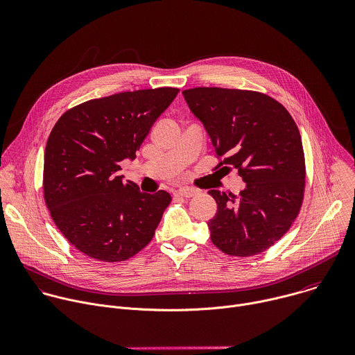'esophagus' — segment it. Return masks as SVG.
Instances as JSON below:
<instances>
[{
	"instance_id": "esophagus-1",
	"label": "esophagus",
	"mask_w": 355,
	"mask_h": 355,
	"mask_svg": "<svg viewBox=\"0 0 355 355\" xmlns=\"http://www.w3.org/2000/svg\"><path fill=\"white\" fill-rule=\"evenodd\" d=\"M175 195H180V196H184V198H192L196 195V191L193 189H189V188H180L175 191Z\"/></svg>"
}]
</instances>
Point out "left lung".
Listing matches in <instances>:
<instances>
[{
    "mask_svg": "<svg viewBox=\"0 0 355 355\" xmlns=\"http://www.w3.org/2000/svg\"><path fill=\"white\" fill-rule=\"evenodd\" d=\"M191 112L212 139L220 170L245 182L239 193L211 189L218 212L208 222L212 243L234 257L260 254L295 222L305 192L299 129L277 99L250 89L196 87L182 91Z\"/></svg>",
    "mask_w": 355,
    "mask_h": 355,
    "instance_id": "8db88e82",
    "label": "left lung"
}]
</instances>
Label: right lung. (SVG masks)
<instances>
[{
  "label": "right lung",
  "mask_w": 355,
  "mask_h": 355,
  "mask_svg": "<svg viewBox=\"0 0 355 355\" xmlns=\"http://www.w3.org/2000/svg\"><path fill=\"white\" fill-rule=\"evenodd\" d=\"M178 88L137 89L89 99L66 111L46 143L43 195L53 222L83 254L125 261L155 236L171 195L140 192L118 175L133 160Z\"/></svg>",
  "instance_id": "add662e5"
}]
</instances>
